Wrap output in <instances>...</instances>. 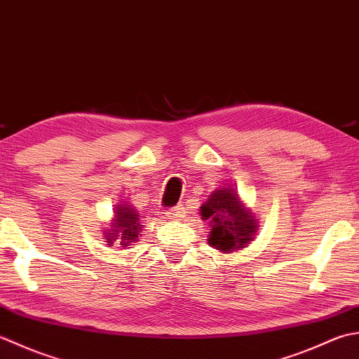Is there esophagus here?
Listing matches in <instances>:
<instances>
[{
	"label": "esophagus",
	"mask_w": 359,
	"mask_h": 359,
	"mask_svg": "<svg viewBox=\"0 0 359 359\" xmlns=\"http://www.w3.org/2000/svg\"><path fill=\"white\" fill-rule=\"evenodd\" d=\"M184 215H186V208L182 206V204H178V206H175L167 212V217L172 218V220H181Z\"/></svg>",
	"instance_id": "esophagus-1"
}]
</instances>
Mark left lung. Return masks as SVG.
Masks as SVG:
<instances>
[{"mask_svg": "<svg viewBox=\"0 0 359 359\" xmlns=\"http://www.w3.org/2000/svg\"><path fill=\"white\" fill-rule=\"evenodd\" d=\"M204 220L212 226L209 245L223 252L245 248L255 236V218L243 209L233 189H218L201 206Z\"/></svg>", "mask_w": 359, "mask_h": 359, "instance_id": "obj_1", "label": "left lung"}]
</instances>
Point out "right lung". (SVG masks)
<instances>
[{
  "label": "right lung",
  "mask_w": 359,
  "mask_h": 359,
  "mask_svg": "<svg viewBox=\"0 0 359 359\" xmlns=\"http://www.w3.org/2000/svg\"><path fill=\"white\" fill-rule=\"evenodd\" d=\"M141 226L142 224L139 223V214L136 209L119 204L118 209H116V218L111 224V229H108L107 232V240H109L108 243L111 245L116 238L121 237L123 240L121 243L128 246L136 241L137 231L141 229Z\"/></svg>",
  "instance_id": "right-lung-1"
}]
</instances>
